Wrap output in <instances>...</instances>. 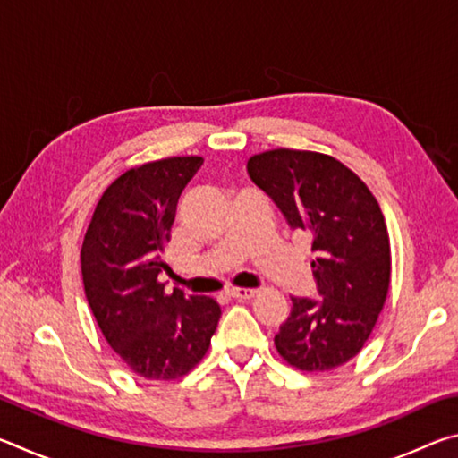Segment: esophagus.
Instances as JSON below:
<instances>
[{"mask_svg": "<svg viewBox=\"0 0 458 458\" xmlns=\"http://www.w3.org/2000/svg\"><path fill=\"white\" fill-rule=\"evenodd\" d=\"M228 294L232 299H238V301H250V299L257 297V289H244V286H242V289H238V286H236V289H230Z\"/></svg>", "mask_w": 458, "mask_h": 458, "instance_id": "esophagus-1", "label": "esophagus"}]
</instances>
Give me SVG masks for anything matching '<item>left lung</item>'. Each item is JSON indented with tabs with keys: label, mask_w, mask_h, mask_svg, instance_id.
<instances>
[{
	"label": "left lung",
	"mask_w": 458,
	"mask_h": 458,
	"mask_svg": "<svg viewBox=\"0 0 458 458\" xmlns=\"http://www.w3.org/2000/svg\"><path fill=\"white\" fill-rule=\"evenodd\" d=\"M246 169L315 252L321 297H291L276 352L301 371L344 366L361 352L390 291V236L377 199L358 174L325 153L281 147L252 155Z\"/></svg>",
	"instance_id": "obj_1"
}]
</instances>
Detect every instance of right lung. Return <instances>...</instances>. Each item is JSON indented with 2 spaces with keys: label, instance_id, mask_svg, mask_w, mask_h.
<instances>
[{
  "label": "right lung",
  "instance_id": "1",
  "mask_svg": "<svg viewBox=\"0 0 458 458\" xmlns=\"http://www.w3.org/2000/svg\"><path fill=\"white\" fill-rule=\"evenodd\" d=\"M204 157H165L121 174L100 196L81 248L84 293L106 344L133 374L180 379L204 360L218 319L212 297L165 293L164 252L177 199Z\"/></svg>",
  "mask_w": 458,
  "mask_h": 458
}]
</instances>
